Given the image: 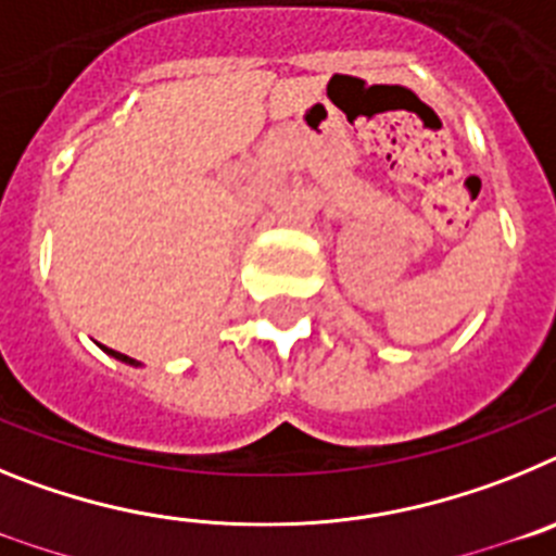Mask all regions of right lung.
I'll return each instance as SVG.
<instances>
[{
    "label": "right lung",
    "instance_id": "right-lung-1",
    "mask_svg": "<svg viewBox=\"0 0 556 556\" xmlns=\"http://www.w3.org/2000/svg\"><path fill=\"white\" fill-rule=\"evenodd\" d=\"M105 351H108V353H111V356H113V358H119V362H125V365H136V362H132V358H130V356H125V353H116V351H111V348H105Z\"/></svg>",
    "mask_w": 556,
    "mask_h": 556
}]
</instances>
